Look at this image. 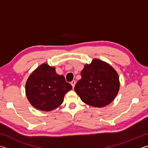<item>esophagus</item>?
<instances>
[{
  "label": "esophagus",
  "mask_w": 148,
  "mask_h": 148,
  "mask_svg": "<svg viewBox=\"0 0 148 148\" xmlns=\"http://www.w3.org/2000/svg\"><path fill=\"white\" fill-rule=\"evenodd\" d=\"M75 84H76V81H75V80H72V81L71 82V85H72V87H74V86H75Z\"/></svg>",
  "instance_id": "1"
}]
</instances>
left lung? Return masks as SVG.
Returning <instances> with one entry per match:
<instances>
[{
    "label": "left lung",
    "instance_id": "left-lung-1",
    "mask_svg": "<svg viewBox=\"0 0 148 148\" xmlns=\"http://www.w3.org/2000/svg\"><path fill=\"white\" fill-rule=\"evenodd\" d=\"M81 76L74 90L85 103L101 108L116 98L119 89V76L108 64L93 59L91 64L85 65Z\"/></svg>",
    "mask_w": 148,
    "mask_h": 148
}]
</instances>
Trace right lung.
<instances>
[{
    "label": "right lung",
    "mask_w": 148,
    "mask_h": 148,
    "mask_svg": "<svg viewBox=\"0 0 148 148\" xmlns=\"http://www.w3.org/2000/svg\"><path fill=\"white\" fill-rule=\"evenodd\" d=\"M26 95L36 109L51 111L63 102L64 95L72 89L64 76L58 75L54 67L43 64L31 74L26 83Z\"/></svg>",
    "instance_id": "add662e5"
}]
</instances>
